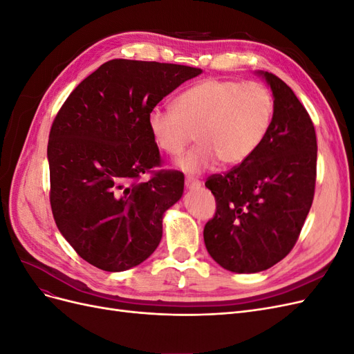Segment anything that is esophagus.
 Wrapping results in <instances>:
<instances>
[{
	"mask_svg": "<svg viewBox=\"0 0 354 354\" xmlns=\"http://www.w3.org/2000/svg\"><path fill=\"white\" fill-rule=\"evenodd\" d=\"M185 185H186L187 189H194V187H199L201 186V181L198 178H195V177L187 176L186 180H185Z\"/></svg>",
	"mask_w": 354,
	"mask_h": 354,
	"instance_id": "34e87169",
	"label": "esophagus"
}]
</instances>
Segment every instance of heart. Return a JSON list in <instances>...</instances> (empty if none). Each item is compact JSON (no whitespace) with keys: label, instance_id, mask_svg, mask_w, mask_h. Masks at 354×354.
Returning <instances> with one entry per match:
<instances>
[{"label":"heart","instance_id":"heart-1","mask_svg":"<svg viewBox=\"0 0 354 354\" xmlns=\"http://www.w3.org/2000/svg\"><path fill=\"white\" fill-rule=\"evenodd\" d=\"M274 115L270 90L260 82L205 80L180 93L174 109L155 108L149 131L164 153L178 156L195 138L199 142L178 160L181 169L199 173L220 160L239 165L266 138Z\"/></svg>","mask_w":354,"mask_h":354}]
</instances>
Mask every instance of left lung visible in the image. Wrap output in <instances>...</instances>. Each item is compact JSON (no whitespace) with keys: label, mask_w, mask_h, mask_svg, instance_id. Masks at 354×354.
<instances>
[{"label":"left lung","mask_w":354,"mask_h":354,"mask_svg":"<svg viewBox=\"0 0 354 354\" xmlns=\"http://www.w3.org/2000/svg\"><path fill=\"white\" fill-rule=\"evenodd\" d=\"M260 73L274 97L269 133L250 159L205 181L217 207L203 241L214 260L236 273L267 270L291 252L316 186L312 118L281 78Z\"/></svg>","instance_id":"obj_1"}]
</instances>
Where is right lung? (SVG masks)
Masks as SVG:
<instances>
[{
    "mask_svg": "<svg viewBox=\"0 0 354 354\" xmlns=\"http://www.w3.org/2000/svg\"><path fill=\"white\" fill-rule=\"evenodd\" d=\"M202 73L173 63L113 59L88 75L53 121L50 205L72 248L106 272L143 263L162 238V214L181 198L183 173L160 167L147 116ZM142 174H151L140 182Z\"/></svg>",
    "mask_w": 354,
    "mask_h": 354,
    "instance_id": "add662e5",
    "label": "right lung"
}]
</instances>
